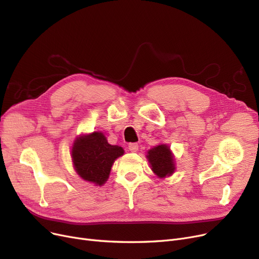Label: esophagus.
<instances>
[{
  "instance_id": "34e87169",
  "label": "esophagus",
  "mask_w": 259,
  "mask_h": 259,
  "mask_svg": "<svg viewBox=\"0 0 259 259\" xmlns=\"http://www.w3.org/2000/svg\"><path fill=\"white\" fill-rule=\"evenodd\" d=\"M129 150L131 151V152H137L138 150H139V144L138 143H131V144H129Z\"/></svg>"
}]
</instances>
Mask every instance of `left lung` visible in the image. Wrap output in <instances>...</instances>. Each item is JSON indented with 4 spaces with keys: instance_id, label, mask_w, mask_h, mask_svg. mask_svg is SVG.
Returning a JSON list of instances; mask_svg holds the SVG:
<instances>
[{
    "instance_id": "obj_1",
    "label": "left lung",
    "mask_w": 259,
    "mask_h": 259,
    "mask_svg": "<svg viewBox=\"0 0 259 259\" xmlns=\"http://www.w3.org/2000/svg\"><path fill=\"white\" fill-rule=\"evenodd\" d=\"M147 157L153 172L159 178H166L175 170L173 156L169 147L166 145H159L149 150Z\"/></svg>"
}]
</instances>
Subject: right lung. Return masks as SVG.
<instances>
[{
    "instance_id": "obj_1",
    "label": "right lung",
    "mask_w": 259,
    "mask_h": 259,
    "mask_svg": "<svg viewBox=\"0 0 259 259\" xmlns=\"http://www.w3.org/2000/svg\"><path fill=\"white\" fill-rule=\"evenodd\" d=\"M71 153L75 171L80 178L102 186L108 180L114 160L124 154V150L108 144L102 132H93L76 139Z\"/></svg>"
}]
</instances>
